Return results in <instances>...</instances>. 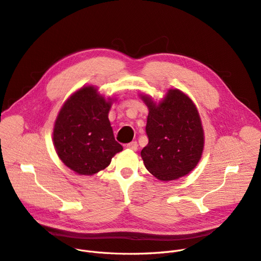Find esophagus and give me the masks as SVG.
Masks as SVG:
<instances>
[{"mask_svg":"<svg viewBox=\"0 0 261 261\" xmlns=\"http://www.w3.org/2000/svg\"><path fill=\"white\" fill-rule=\"evenodd\" d=\"M126 148H128V149H130V150H132V151H136L137 148H138V145H137L136 142H131V143L127 144Z\"/></svg>","mask_w":261,"mask_h":261,"instance_id":"1","label":"esophagus"}]
</instances>
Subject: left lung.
<instances>
[{
  "instance_id": "8db88e82",
  "label": "left lung",
  "mask_w": 261,
  "mask_h": 261,
  "mask_svg": "<svg viewBox=\"0 0 261 261\" xmlns=\"http://www.w3.org/2000/svg\"><path fill=\"white\" fill-rule=\"evenodd\" d=\"M140 96L149 110V143L141 152L145 167L163 181L186 176L198 165L204 147V132L194 101L176 88L169 89L159 102L148 94Z\"/></svg>"
}]
</instances>
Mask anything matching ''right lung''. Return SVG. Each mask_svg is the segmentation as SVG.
<instances>
[{
    "label": "right lung",
    "mask_w": 261,
    "mask_h": 261,
    "mask_svg": "<svg viewBox=\"0 0 261 261\" xmlns=\"http://www.w3.org/2000/svg\"><path fill=\"white\" fill-rule=\"evenodd\" d=\"M115 99L87 85L69 96L59 111L52 141L60 160L76 174L91 176L106 169L123 150L108 118Z\"/></svg>",
    "instance_id": "1"
}]
</instances>
